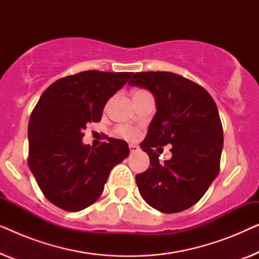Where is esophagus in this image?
Instances as JSON below:
<instances>
[{"mask_svg":"<svg viewBox=\"0 0 259 259\" xmlns=\"http://www.w3.org/2000/svg\"><path fill=\"white\" fill-rule=\"evenodd\" d=\"M130 150H131V152H132V153H134V152H138L140 150L139 148V146H137V145H134V144H130Z\"/></svg>","mask_w":259,"mask_h":259,"instance_id":"esophagus-1","label":"esophagus"}]
</instances>
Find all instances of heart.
I'll list each match as a JSON object with an SVG mask.
<instances>
[{
  "mask_svg": "<svg viewBox=\"0 0 259 259\" xmlns=\"http://www.w3.org/2000/svg\"><path fill=\"white\" fill-rule=\"evenodd\" d=\"M118 132L121 134L122 137L127 138V139H134L138 136L137 130H134L133 127L130 126H120L118 128Z\"/></svg>",
  "mask_w": 259,
  "mask_h": 259,
  "instance_id": "b5f03b06",
  "label": "heart"
}]
</instances>
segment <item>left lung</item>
Returning a JSON list of instances; mask_svg holds the SVG:
<instances>
[{
	"instance_id": "obj_1",
	"label": "left lung",
	"mask_w": 259,
	"mask_h": 259,
	"mask_svg": "<svg viewBox=\"0 0 259 259\" xmlns=\"http://www.w3.org/2000/svg\"><path fill=\"white\" fill-rule=\"evenodd\" d=\"M128 84L150 91L157 108L140 144L150 167L136 176L139 192L155 210L182 212L204 196L219 173L223 127L217 106L203 87L171 72L136 73ZM167 143L172 158L160 164L154 147Z\"/></svg>"
}]
</instances>
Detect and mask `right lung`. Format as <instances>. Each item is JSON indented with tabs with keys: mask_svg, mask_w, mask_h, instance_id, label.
<instances>
[{
	"mask_svg": "<svg viewBox=\"0 0 259 259\" xmlns=\"http://www.w3.org/2000/svg\"><path fill=\"white\" fill-rule=\"evenodd\" d=\"M132 73L86 70L52 83L37 101L28 125V165L46 198L69 212L101 196L112 168L130 154L126 141L108 138L93 148L82 143L88 122L102 111Z\"/></svg>",
	"mask_w": 259,
	"mask_h": 259,
	"instance_id": "obj_1",
	"label": "right lung"
}]
</instances>
